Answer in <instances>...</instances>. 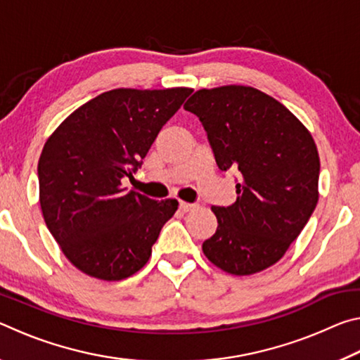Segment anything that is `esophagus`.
I'll return each mask as SVG.
<instances>
[{"label": "esophagus", "mask_w": 360, "mask_h": 360, "mask_svg": "<svg viewBox=\"0 0 360 360\" xmlns=\"http://www.w3.org/2000/svg\"><path fill=\"white\" fill-rule=\"evenodd\" d=\"M195 208V205L192 203H186V202H179V210L184 211V212H188L191 210Z\"/></svg>", "instance_id": "esophagus-1"}]
</instances>
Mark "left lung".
I'll return each instance as SVG.
<instances>
[{"mask_svg":"<svg viewBox=\"0 0 360 360\" xmlns=\"http://www.w3.org/2000/svg\"><path fill=\"white\" fill-rule=\"evenodd\" d=\"M184 109L208 135L219 169H238L236 202L212 206L217 230L203 252L236 276L275 265L318 205L319 155L311 133L278 100L246 85L202 89Z\"/></svg>","mask_w":360,"mask_h":360,"instance_id":"8db88e82","label":"left lung"}]
</instances>
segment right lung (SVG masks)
Masks as SVG:
<instances>
[{"label": "right lung", "mask_w": 360, "mask_h": 360, "mask_svg": "<svg viewBox=\"0 0 360 360\" xmlns=\"http://www.w3.org/2000/svg\"><path fill=\"white\" fill-rule=\"evenodd\" d=\"M192 89H114L70 114L44 144L39 203L49 231L77 270L120 281L148 264L176 200L122 187Z\"/></svg>", "instance_id": "add662e5"}]
</instances>
